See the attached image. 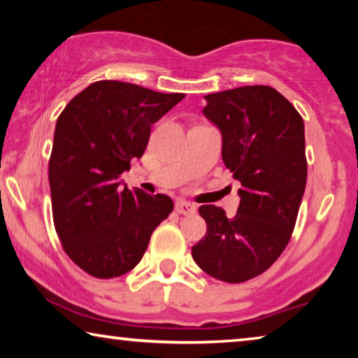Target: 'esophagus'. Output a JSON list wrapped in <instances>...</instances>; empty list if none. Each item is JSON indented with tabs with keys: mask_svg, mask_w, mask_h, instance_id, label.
Listing matches in <instances>:
<instances>
[{
	"mask_svg": "<svg viewBox=\"0 0 358 358\" xmlns=\"http://www.w3.org/2000/svg\"><path fill=\"white\" fill-rule=\"evenodd\" d=\"M176 212L180 215H194L197 212V207H195L194 203L185 202V200H179V202L176 203Z\"/></svg>",
	"mask_w": 358,
	"mask_h": 358,
	"instance_id": "obj_1",
	"label": "esophagus"
}]
</instances>
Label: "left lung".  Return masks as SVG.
<instances>
[{
    "label": "left lung",
    "instance_id": "left-lung-1",
    "mask_svg": "<svg viewBox=\"0 0 358 358\" xmlns=\"http://www.w3.org/2000/svg\"><path fill=\"white\" fill-rule=\"evenodd\" d=\"M203 115L222 131V158L241 182L238 213L202 205L207 234L192 246L205 273L241 283L266 272L290 241L306 187L305 124L271 86L205 96Z\"/></svg>",
    "mask_w": 358,
    "mask_h": 358
}]
</instances>
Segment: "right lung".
Instances as JSON below:
<instances>
[{
	"mask_svg": "<svg viewBox=\"0 0 358 358\" xmlns=\"http://www.w3.org/2000/svg\"><path fill=\"white\" fill-rule=\"evenodd\" d=\"M122 81H96L58 117L48 161L53 223L68 257L97 278L130 272L169 217L168 195L120 187L151 125L184 99Z\"/></svg>",
	"mask_w": 358,
	"mask_h": 358,
	"instance_id": "1",
	"label": "right lung"
}]
</instances>
